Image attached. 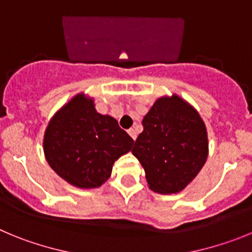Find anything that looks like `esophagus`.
<instances>
[{
	"label": "esophagus",
	"instance_id": "1",
	"mask_svg": "<svg viewBox=\"0 0 252 252\" xmlns=\"http://www.w3.org/2000/svg\"><path fill=\"white\" fill-rule=\"evenodd\" d=\"M128 134L130 135L131 138H133V139H137V131H135V129L134 128H130V129H128Z\"/></svg>",
	"mask_w": 252,
	"mask_h": 252
}]
</instances>
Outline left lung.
Listing matches in <instances>:
<instances>
[{
  "mask_svg": "<svg viewBox=\"0 0 252 252\" xmlns=\"http://www.w3.org/2000/svg\"><path fill=\"white\" fill-rule=\"evenodd\" d=\"M134 154L149 189L172 194L196 178L208 157L207 129L201 115L180 95H163L143 118Z\"/></svg>",
  "mask_w": 252,
  "mask_h": 252,
  "instance_id": "left-lung-1",
  "label": "left lung"
}]
</instances>
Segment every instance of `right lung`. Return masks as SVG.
<instances>
[{"label": "right lung", "mask_w": 252, "mask_h": 252, "mask_svg": "<svg viewBox=\"0 0 252 252\" xmlns=\"http://www.w3.org/2000/svg\"><path fill=\"white\" fill-rule=\"evenodd\" d=\"M134 140L117 119L95 109L94 98L74 95L51 117L44 133L45 159L59 177L81 189L98 188Z\"/></svg>", "instance_id": "right-lung-1"}]
</instances>
